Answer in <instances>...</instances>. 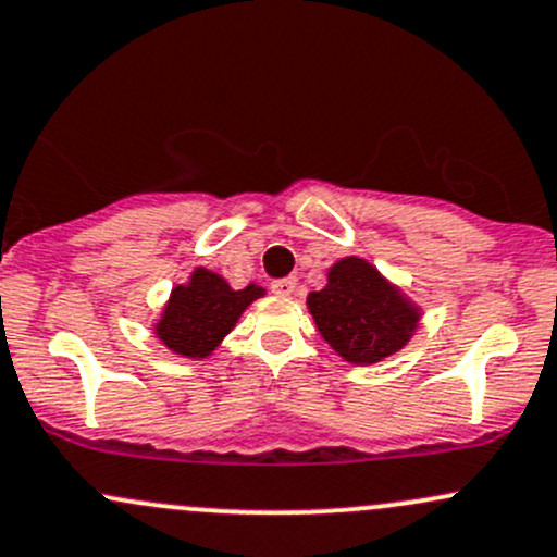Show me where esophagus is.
Listing matches in <instances>:
<instances>
[{"instance_id": "obj_1", "label": "esophagus", "mask_w": 557, "mask_h": 557, "mask_svg": "<svg viewBox=\"0 0 557 557\" xmlns=\"http://www.w3.org/2000/svg\"><path fill=\"white\" fill-rule=\"evenodd\" d=\"M295 289H297V281L295 278H276V281H271V292H273V295H278V297H292V295H295Z\"/></svg>"}]
</instances>
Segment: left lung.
<instances>
[{"label":"left lung","mask_w":557,"mask_h":557,"mask_svg":"<svg viewBox=\"0 0 557 557\" xmlns=\"http://www.w3.org/2000/svg\"><path fill=\"white\" fill-rule=\"evenodd\" d=\"M308 310L331 349L352 366H373L399 352L421 321L413 299L355 255L329 268V284L310 292Z\"/></svg>","instance_id":"1"}]
</instances>
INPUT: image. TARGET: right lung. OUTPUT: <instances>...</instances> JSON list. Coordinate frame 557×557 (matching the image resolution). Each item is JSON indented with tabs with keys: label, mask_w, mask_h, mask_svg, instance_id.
<instances>
[{
	"label": "right lung",
	"mask_w": 557,
	"mask_h": 557,
	"mask_svg": "<svg viewBox=\"0 0 557 557\" xmlns=\"http://www.w3.org/2000/svg\"><path fill=\"white\" fill-rule=\"evenodd\" d=\"M265 295L258 284H247L245 289H231L221 273L208 268H195L186 284L173 286L165 308H162L154 336L181 358L202 360L223 342V336L234 331L255 299Z\"/></svg>",
	"instance_id": "obj_1"
}]
</instances>
